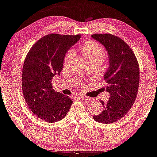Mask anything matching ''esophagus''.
<instances>
[{"label":"esophagus","mask_w":157,"mask_h":157,"mask_svg":"<svg viewBox=\"0 0 157 157\" xmlns=\"http://www.w3.org/2000/svg\"><path fill=\"white\" fill-rule=\"evenodd\" d=\"M80 98H81V99H83V101H90V100L92 99L91 98H90V97H87V96H81Z\"/></svg>","instance_id":"esophagus-1"}]
</instances>
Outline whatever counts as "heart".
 Here are the masks:
<instances>
[{
    "mask_svg": "<svg viewBox=\"0 0 157 157\" xmlns=\"http://www.w3.org/2000/svg\"><path fill=\"white\" fill-rule=\"evenodd\" d=\"M81 51L88 63L95 62L101 63L105 57V52L103 47L95 41L91 40L83 44L81 47ZM73 51H69L65 56L67 62L73 54Z\"/></svg>",
    "mask_w": 157,
    "mask_h": 157,
    "instance_id": "b5f03b06",
    "label": "heart"
}]
</instances>
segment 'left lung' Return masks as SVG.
Instances as JSON below:
<instances>
[{"label": "left lung", "mask_w": 157, "mask_h": 157, "mask_svg": "<svg viewBox=\"0 0 157 157\" xmlns=\"http://www.w3.org/2000/svg\"><path fill=\"white\" fill-rule=\"evenodd\" d=\"M91 37L105 47L109 56V67L103 78L110 98L107 102L100 101L103 109L94 119L110 124L123 117L135 103L139 89V63L132 49L121 38L111 34H94Z\"/></svg>", "instance_id": "8db88e82"}]
</instances>
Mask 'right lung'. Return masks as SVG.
<instances>
[{"instance_id":"right-lung-1","label":"right lung","mask_w":157,"mask_h":157,"mask_svg":"<svg viewBox=\"0 0 157 157\" xmlns=\"http://www.w3.org/2000/svg\"><path fill=\"white\" fill-rule=\"evenodd\" d=\"M80 37V35L49 34L38 40L27 54L22 68V92L29 108L42 120L59 121L73 103L69 96L52 88V81L62 71L68 49Z\"/></svg>"}]
</instances>
